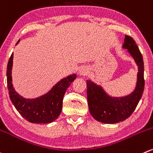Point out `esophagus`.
Instances as JSON below:
<instances>
[{"label": "esophagus", "instance_id": "obj_1", "mask_svg": "<svg viewBox=\"0 0 153 153\" xmlns=\"http://www.w3.org/2000/svg\"><path fill=\"white\" fill-rule=\"evenodd\" d=\"M87 72H88V70H87L86 68H81V69H80V71H79L80 75H87Z\"/></svg>", "mask_w": 153, "mask_h": 153}]
</instances>
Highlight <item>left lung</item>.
<instances>
[{"instance_id":"8db88e82","label":"left lung","mask_w":153,"mask_h":153,"mask_svg":"<svg viewBox=\"0 0 153 153\" xmlns=\"http://www.w3.org/2000/svg\"><path fill=\"white\" fill-rule=\"evenodd\" d=\"M123 48L128 49L138 66L136 89L131 95L124 98H111L102 87L92 81H87V102L93 117L103 123H117L129 117L141 99L144 90L143 60L135 41L126 35Z\"/></svg>"}]
</instances>
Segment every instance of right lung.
Here are the masks:
<instances>
[{"mask_svg": "<svg viewBox=\"0 0 153 153\" xmlns=\"http://www.w3.org/2000/svg\"><path fill=\"white\" fill-rule=\"evenodd\" d=\"M13 58L12 54L7 64V77L9 95L15 108L22 117L33 123H50L55 120L61 112L66 89L76 78V75L73 74L62 79L48 93L41 97L25 99L15 91L12 84Z\"/></svg>", "mask_w": 153, "mask_h": 153, "instance_id": "right-lung-1", "label": "right lung"}]
</instances>
